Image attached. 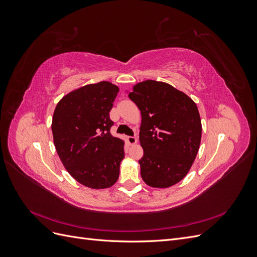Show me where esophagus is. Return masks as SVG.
Returning <instances> with one entry per match:
<instances>
[{
    "label": "esophagus",
    "mask_w": 257,
    "mask_h": 257,
    "mask_svg": "<svg viewBox=\"0 0 257 257\" xmlns=\"http://www.w3.org/2000/svg\"><path fill=\"white\" fill-rule=\"evenodd\" d=\"M126 139H127V143H128L130 145H132V146L137 144V138L134 137V136H128Z\"/></svg>",
    "instance_id": "34e87169"
}]
</instances>
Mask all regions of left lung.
<instances>
[{
  "label": "left lung",
  "instance_id": "left-lung-1",
  "mask_svg": "<svg viewBox=\"0 0 257 257\" xmlns=\"http://www.w3.org/2000/svg\"><path fill=\"white\" fill-rule=\"evenodd\" d=\"M126 92L142 112L143 180L157 189L177 184L190 172L200 146L201 120L195 102L173 85L150 79Z\"/></svg>",
  "mask_w": 257,
  "mask_h": 257
}]
</instances>
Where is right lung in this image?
Here are the masks:
<instances>
[{"instance_id":"add662e5","label":"right lung","mask_w":257,"mask_h":257,"mask_svg":"<svg viewBox=\"0 0 257 257\" xmlns=\"http://www.w3.org/2000/svg\"><path fill=\"white\" fill-rule=\"evenodd\" d=\"M118 92L109 81L83 85L62 97L53 112L51 131L62 164L90 189H108L119 178L124 141L110 134L109 118Z\"/></svg>"}]
</instances>
